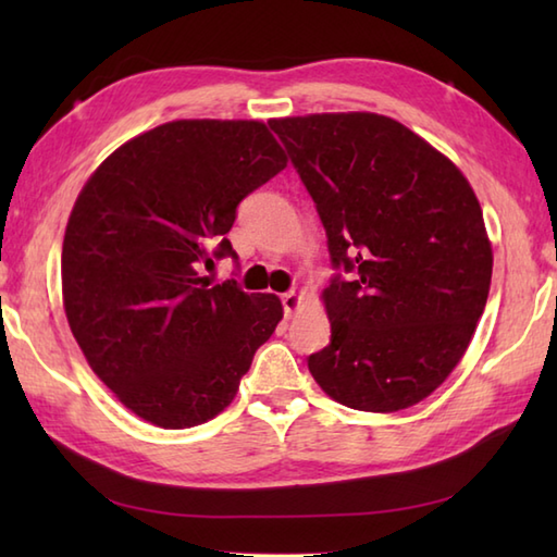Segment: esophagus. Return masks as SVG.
<instances>
[{"label": "esophagus", "mask_w": 557, "mask_h": 557, "mask_svg": "<svg viewBox=\"0 0 557 557\" xmlns=\"http://www.w3.org/2000/svg\"><path fill=\"white\" fill-rule=\"evenodd\" d=\"M301 306V297L297 292H287V294H282V309H285V315L289 318L294 311H297Z\"/></svg>", "instance_id": "obj_1"}]
</instances>
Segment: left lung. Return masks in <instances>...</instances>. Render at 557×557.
I'll return each instance as SVG.
<instances>
[{
    "label": "left lung",
    "instance_id": "1",
    "mask_svg": "<svg viewBox=\"0 0 557 557\" xmlns=\"http://www.w3.org/2000/svg\"><path fill=\"white\" fill-rule=\"evenodd\" d=\"M321 218L330 345L309 371L335 401L399 411L453 373L486 309L493 251L453 162L371 112L270 120Z\"/></svg>",
    "mask_w": 557,
    "mask_h": 557
}]
</instances>
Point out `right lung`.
I'll return each instance as SVG.
<instances>
[{"mask_svg":"<svg viewBox=\"0 0 557 557\" xmlns=\"http://www.w3.org/2000/svg\"><path fill=\"white\" fill-rule=\"evenodd\" d=\"M287 168L263 122L180 120L116 148L76 198L62 248L71 333L124 407L191 429L230 407L282 321L275 294L203 268L236 251L242 200Z\"/></svg>","mask_w":557,"mask_h":557,"instance_id":"1","label":"right lung"}]
</instances>
